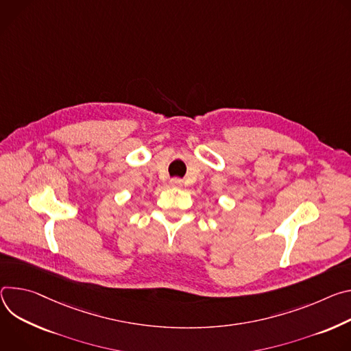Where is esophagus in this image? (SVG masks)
<instances>
[{
	"label": "esophagus",
	"instance_id": "esophagus-1",
	"mask_svg": "<svg viewBox=\"0 0 351 351\" xmlns=\"http://www.w3.org/2000/svg\"><path fill=\"white\" fill-rule=\"evenodd\" d=\"M170 185H171V186H181V185H182V180H180V178H173V180H170Z\"/></svg>",
	"mask_w": 351,
	"mask_h": 351
}]
</instances>
